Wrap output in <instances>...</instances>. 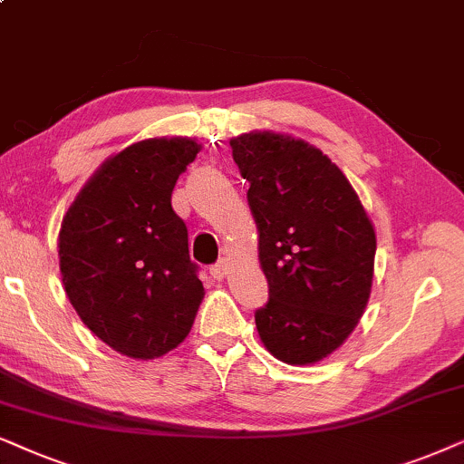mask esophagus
Returning a JSON list of instances; mask_svg holds the SVG:
<instances>
[{"instance_id":"34e87169","label":"esophagus","mask_w":464,"mask_h":464,"mask_svg":"<svg viewBox=\"0 0 464 464\" xmlns=\"http://www.w3.org/2000/svg\"><path fill=\"white\" fill-rule=\"evenodd\" d=\"M209 274H212V277H216V280H222L228 274V263L222 258V261H218L216 265H212L209 267Z\"/></svg>"}]
</instances>
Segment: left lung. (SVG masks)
<instances>
[{
	"instance_id": "obj_1",
	"label": "left lung",
	"mask_w": 464,
	"mask_h": 464,
	"mask_svg": "<svg viewBox=\"0 0 464 464\" xmlns=\"http://www.w3.org/2000/svg\"><path fill=\"white\" fill-rule=\"evenodd\" d=\"M250 182L258 261L269 301L258 335L277 361L312 365L342 345L365 312L375 231L343 171L316 146L274 131L228 141Z\"/></svg>"
}]
</instances>
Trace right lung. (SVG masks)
Here are the masks:
<instances>
[{
	"mask_svg": "<svg viewBox=\"0 0 464 464\" xmlns=\"http://www.w3.org/2000/svg\"><path fill=\"white\" fill-rule=\"evenodd\" d=\"M201 146L152 138L103 160L67 209L59 267L67 299L110 348L159 358L184 342L203 299L188 231L171 208Z\"/></svg>",
	"mask_w": 464,
	"mask_h": 464,
	"instance_id": "1",
	"label": "right lung"
}]
</instances>
